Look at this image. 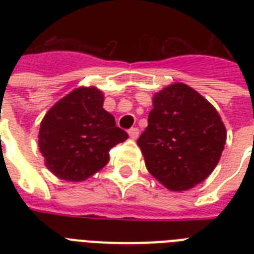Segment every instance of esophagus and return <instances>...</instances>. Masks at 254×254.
I'll list each match as a JSON object with an SVG mask.
<instances>
[{"label": "esophagus", "mask_w": 254, "mask_h": 254, "mask_svg": "<svg viewBox=\"0 0 254 254\" xmlns=\"http://www.w3.org/2000/svg\"><path fill=\"white\" fill-rule=\"evenodd\" d=\"M129 137H130L131 139H137L138 138V134H139V130L137 129V127H131V129H129Z\"/></svg>", "instance_id": "obj_1"}]
</instances>
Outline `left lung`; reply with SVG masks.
I'll return each instance as SVG.
<instances>
[{
  "label": "left lung",
  "instance_id": "8db88e82",
  "mask_svg": "<svg viewBox=\"0 0 254 254\" xmlns=\"http://www.w3.org/2000/svg\"><path fill=\"white\" fill-rule=\"evenodd\" d=\"M227 130L212 104L183 83L157 92L147 127L139 135L149 173L171 191L192 189L212 173Z\"/></svg>",
  "mask_w": 254,
  "mask_h": 254
}]
</instances>
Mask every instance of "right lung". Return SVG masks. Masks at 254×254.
Instances as JSON below:
<instances>
[{
  "instance_id": "obj_1",
  "label": "right lung",
  "mask_w": 254,
  "mask_h": 254,
  "mask_svg": "<svg viewBox=\"0 0 254 254\" xmlns=\"http://www.w3.org/2000/svg\"><path fill=\"white\" fill-rule=\"evenodd\" d=\"M103 104V92L96 87L76 88L42 120L39 150L59 179L84 181L109 162L112 147L127 138Z\"/></svg>"
}]
</instances>
